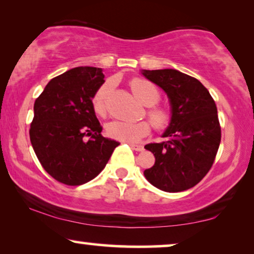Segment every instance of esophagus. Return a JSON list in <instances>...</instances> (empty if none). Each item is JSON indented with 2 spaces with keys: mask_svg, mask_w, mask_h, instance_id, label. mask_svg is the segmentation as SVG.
<instances>
[{
  "mask_svg": "<svg viewBox=\"0 0 254 254\" xmlns=\"http://www.w3.org/2000/svg\"><path fill=\"white\" fill-rule=\"evenodd\" d=\"M129 145L131 147V149H134V150H136V151H143V150H144L143 145L134 144V143H129Z\"/></svg>",
  "mask_w": 254,
  "mask_h": 254,
  "instance_id": "obj_1",
  "label": "esophagus"
}]
</instances>
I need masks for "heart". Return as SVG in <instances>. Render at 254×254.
I'll return each mask as SVG.
<instances>
[{"mask_svg":"<svg viewBox=\"0 0 254 254\" xmlns=\"http://www.w3.org/2000/svg\"><path fill=\"white\" fill-rule=\"evenodd\" d=\"M113 82L109 81L97 90L93 97L92 104L95 112L98 116H106L109 109V99L113 91ZM130 88L135 97L148 106L147 116L156 129H164L171 121V113L164 106L156 105L161 99V92L157 86L147 79L135 78L130 82ZM151 125L148 121L140 123H126V121L116 120L106 126V131L112 138L125 142H138L150 134Z\"/></svg>","mask_w":254,"mask_h":254,"instance_id":"heart-1","label":"heart"}]
</instances>
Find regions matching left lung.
Here are the masks:
<instances>
[{
	"label": "left lung",
	"instance_id": "1",
	"mask_svg": "<svg viewBox=\"0 0 254 254\" xmlns=\"http://www.w3.org/2000/svg\"><path fill=\"white\" fill-rule=\"evenodd\" d=\"M142 74L166 92L172 113L163 134L166 141L144 147L156 159L144 177L164 192L186 190L202 180L216 157L221 142L216 104L202 83L176 69Z\"/></svg>",
	"mask_w": 254,
	"mask_h": 254
}]
</instances>
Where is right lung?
Returning a JSON list of instances; mask_svg holds the SVG:
<instances>
[{"label":"right lung","instance_id":"right-lung-1","mask_svg":"<svg viewBox=\"0 0 254 254\" xmlns=\"http://www.w3.org/2000/svg\"><path fill=\"white\" fill-rule=\"evenodd\" d=\"M104 82L102 68H72L52 78L34 102L33 150L45 171L64 185L96 178L120 144L100 134L93 109L92 98Z\"/></svg>","mask_w":254,"mask_h":254}]
</instances>
